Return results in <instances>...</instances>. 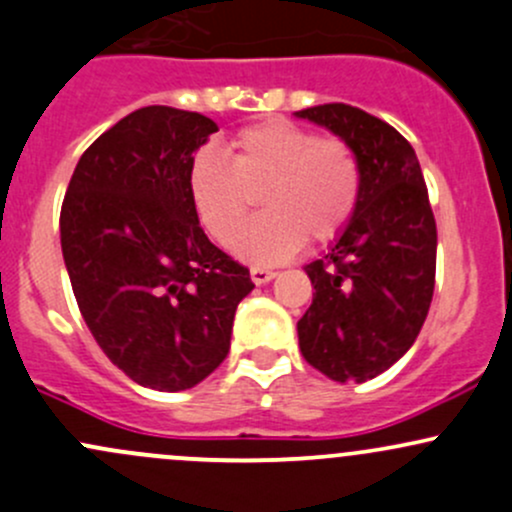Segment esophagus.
<instances>
[{
  "mask_svg": "<svg viewBox=\"0 0 512 512\" xmlns=\"http://www.w3.org/2000/svg\"><path fill=\"white\" fill-rule=\"evenodd\" d=\"M250 277H252V282H255L257 287H260V284L272 282V279L277 277V272L265 270V267H252V270H250Z\"/></svg>",
  "mask_w": 512,
  "mask_h": 512,
  "instance_id": "esophagus-1",
  "label": "esophagus"
}]
</instances>
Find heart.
<instances>
[{"mask_svg": "<svg viewBox=\"0 0 512 512\" xmlns=\"http://www.w3.org/2000/svg\"><path fill=\"white\" fill-rule=\"evenodd\" d=\"M230 161L201 149L188 164L186 186L193 211L215 240L228 245L266 191L271 211L233 242L252 265H277L311 242H331L351 223L360 198V169L338 139H319L287 120L240 129L228 142Z\"/></svg>", "mask_w": 512, "mask_h": 512, "instance_id": "heart-1", "label": "heart"}]
</instances>
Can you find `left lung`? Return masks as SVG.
I'll list each match as a JSON object with an SVG mask.
<instances>
[{"label":"left lung","mask_w":512,"mask_h":512,"mask_svg":"<svg viewBox=\"0 0 512 512\" xmlns=\"http://www.w3.org/2000/svg\"><path fill=\"white\" fill-rule=\"evenodd\" d=\"M336 134L360 169L351 223L304 272L306 363L336 383H365L412 348L434 294L437 223L412 144L378 117L331 102L294 112Z\"/></svg>","instance_id":"left-lung-1"}]
</instances>
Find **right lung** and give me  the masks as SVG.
Wrapping results in <instances>:
<instances>
[{"label":"right lung","mask_w":512,"mask_h":512,"mask_svg":"<svg viewBox=\"0 0 512 512\" xmlns=\"http://www.w3.org/2000/svg\"><path fill=\"white\" fill-rule=\"evenodd\" d=\"M213 132L198 112L134 110L85 149L63 198L61 250L85 324L127 378L161 392L223 363L235 309L255 289L188 196V164Z\"/></svg>","instance_id":"obj_1"}]
</instances>
